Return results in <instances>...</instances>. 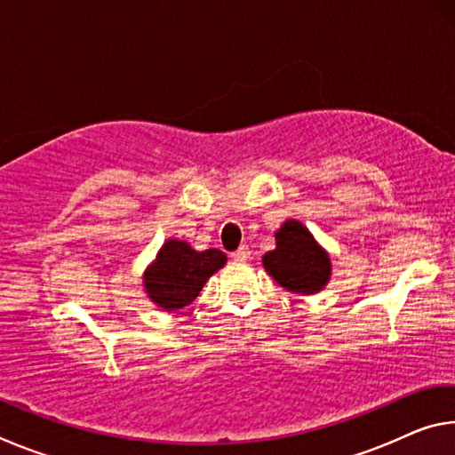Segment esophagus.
Here are the masks:
<instances>
[{"label":"esophagus","mask_w":455,"mask_h":455,"mask_svg":"<svg viewBox=\"0 0 455 455\" xmlns=\"http://www.w3.org/2000/svg\"><path fill=\"white\" fill-rule=\"evenodd\" d=\"M230 257L236 259V260H246V259L251 257V249L246 244H243L241 249H236L235 252H230Z\"/></svg>","instance_id":"obj_1"}]
</instances>
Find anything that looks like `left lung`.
I'll use <instances>...</instances> for the list:
<instances>
[{
  "mask_svg": "<svg viewBox=\"0 0 455 455\" xmlns=\"http://www.w3.org/2000/svg\"><path fill=\"white\" fill-rule=\"evenodd\" d=\"M275 238L276 249L267 252L263 265L281 287L301 295L325 287L331 275L329 257L301 222L287 220Z\"/></svg>",
  "mask_w": 455,
  "mask_h": 455,
  "instance_id": "obj_1",
  "label": "left lung"
}]
</instances>
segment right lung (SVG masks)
Segmentation results:
<instances>
[{"label": "right lung", "mask_w": 455, "mask_h": 455, "mask_svg": "<svg viewBox=\"0 0 455 455\" xmlns=\"http://www.w3.org/2000/svg\"><path fill=\"white\" fill-rule=\"evenodd\" d=\"M227 263L225 252L192 251L187 243L168 241L144 275L146 292L158 307L176 311L190 305L212 273Z\"/></svg>", "instance_id": "add662e5"}]
</instances>
